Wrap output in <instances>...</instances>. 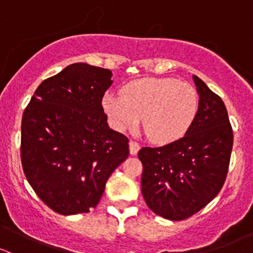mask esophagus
I'll return each mask as SVG.
<instances>
[{"label":"esophagus","mask_w":253,"mask_h":253,"mask_svg":"<svg viewBox=\"0 0 253 253\" xmlns=\"http://www.w3.org/2000/svg\"><path fill=\"white\" fill-rule=\"evenodd\" d=\"M129 154L131 155H137V153H138V150L141 149V147H139L138 143L133 142V141H129Z\"/></svg>","instance_id":"1"}]
</instances>
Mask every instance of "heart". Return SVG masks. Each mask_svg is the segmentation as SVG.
<instances>
[{"instance_id": "obj_1", "label": "heart", "mask_w": 253, "mask_h": 253, "mask_svg": "<svg viewBox=\"0 0 253 253\" xmlns=\"http://www.w3.org/2000/svg\"><path fill=\"white\" fill-rule=\"evenodd\" d=\"M103 109L116 131L124 132L139 122L155 143L180 138L198 110L196 89L172 78H143L127 84L121 96L106 94Z\"/></svg>"}]
</instances>
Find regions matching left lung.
Returning <instances> with one entry per match:
<instances>
[{
  "label": "left lung",
  "instance_id": "1",
  "mask_svg": "<svg viewBox=\"0 0 253 253\" xmlns=\"http://www.w3.org/2000/svg\"><path fill=\"white\" fill-rule=\"evenodd\" d=\"M198 110L185 136L138 152L142 195L148 207L169 220H183L220 192L233 149V129L223 100L197 76Z\"/></svg>",
  "mask_w": 253,
  "mask_h": 253
}]
</instances>
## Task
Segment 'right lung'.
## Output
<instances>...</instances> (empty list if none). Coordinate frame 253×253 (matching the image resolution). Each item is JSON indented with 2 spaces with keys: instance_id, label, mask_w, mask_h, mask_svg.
<instances>
[{
  "instance_id": "1",
  "label": "right lung",
  "mask_w": 253,
  "mask_h": 253,
  "mask_svg": "<svg viewBox=\"0 0 253 253\" xmlns=\"http://www.w3.org/2000/svg\"><path fill=\"white\" fill-rule=\"evenodd\" d=\"M111 71L78 62L45 79L22 119L20 158L28 182L56 213L95 208L128 157V139L108 125L101 100Z\"/></svg>"
}]
</instances>
